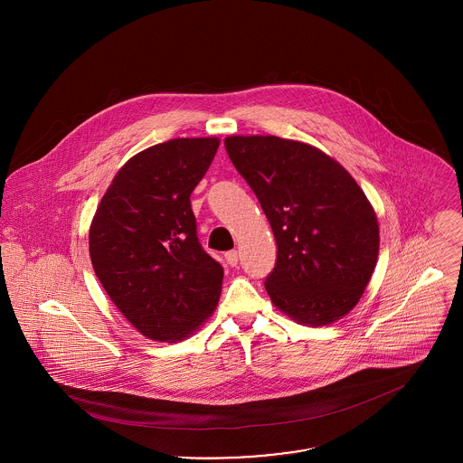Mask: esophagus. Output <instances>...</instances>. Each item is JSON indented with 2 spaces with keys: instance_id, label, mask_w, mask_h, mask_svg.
<instances>
[{
  "instance_id": "obj_1",
  "label": "esophagus",
  "mask_w": 463,
  "mask_h": 463,
  "mask_svg": "<svg viewBox=\"0 0 463 463\" xmlns=\"http://www.w3.org/2000/svg\"><path fill=\"white\" fill-rule=\"evenodd\" d=\"M224 259H226L228 265H232V267H235V265L239 264V253H237V251H228V253L224 255Z\"/></svg>"
}]
</instances>
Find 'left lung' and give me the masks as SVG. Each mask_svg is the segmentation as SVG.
<instances>
[{
  "label": "left lung",
  "mask_w": 463,
  "mask_h": 463,
  "mask_svg": "<svg viewBox=\"0 0 463 463\" xmlns=\"http://www.w3.org/2000/svg\"><path fill=\"white\" fill-rule=\"evenodd\" d=\"M224 147L262 204L278 259L272 305L305 326H328L365 292L380 224L354 178L319 147L274 135H230Z\"/></svg>",
  "instance_id": "left-lung-1"
}]
</instances>
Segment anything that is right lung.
<instances>
[{
    "label": "right lung",
    "mask_w": 463,
    "mask_h": 463,
    "mask_svg": "<svg viewBox=\"0 0 463 463\" xmlns=\"http://www.w3.org/2000/svg\"><path fill=\"white\" fill-rule=\"evenodd\" d=\"M219 142L171 138L133 155L89 228L99 283L133 328L155 342L191 336L221 298L224 272L203 251L191 208Z\"/></svg>",
    "instance_id": "add662e5"
}]
</instances>
